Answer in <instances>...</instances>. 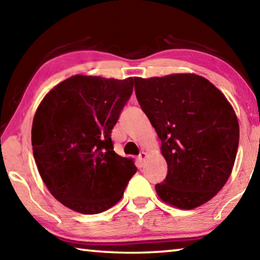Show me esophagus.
Masks as SVG:
<instances>
[{
  "instance_id": "1",
  "label": "esophagus",
  "mask_w": 260,
  "mask_h": 260,
  "mask_svg": "<svg viewBox=\"0 0 260 260\" xmlns=\"http://www.w3.org/2000/svg\"><path fill=\"white\" fill-rule=\"evenodd\" d=\"M146 156H147V154H146V152L145 151H142V152H140V155H139V160H140V162H141V160H143V159H145L146 158Z\"/></svg>"
}]
</instances>
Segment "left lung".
<instances>
[{
  "instance_id": "obj_1",
  "label": "left lung",
  "mask_w": 260,
  "mask_h": 260,
  "mask_svg": "<svg viewBox=\"0 0 260 260\" xmlns=\"http://www.w3.org/2000/svg\"><path fill=\"white\" fill-rule=\"evenodd\" d=\"M135 94L162 141L168 174L156 184L167 204L192 209L207 203L232 174L240 141L224 94L194 74L135 77Z\"/></svg>"
}]
</instances>
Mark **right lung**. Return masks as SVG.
<instances>
[{
    "mask_svg": "<svg viewBox=\"0 0 260 260\" xmlns=\"http://www.w3.org/2000/svg\"><path fill=\"white\" fill-rule=\"evenodd\" d=\"M134 80L75 75L44 98L32 123L39 174L52 196L82 214L114 206L137 167L113 150L111 139Z\"/></svg>",
    "mask_w": 260,
    "mask_h": 260,
    "instance_id": "obj_1",
    "label": "right lung"
}]
</instances>
